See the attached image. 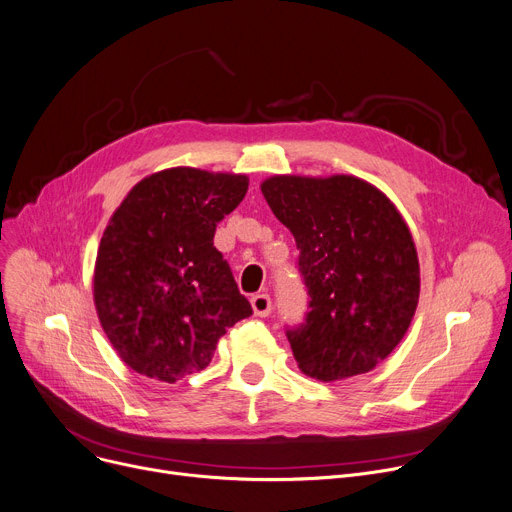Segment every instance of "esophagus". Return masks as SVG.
<instances>
[{"mask_svg": "<svg viewBox=\"0 0 512 512\" xmlns=\"http://www.w3.org/2000/svg\"><path fill=\"white\" fill-rule=\"evenodd\" d=\"M252 307H254V313L260 318H266L270 309H272V301H270V295L266 293H258L252 297Z\"/></svg>", "mask_w": 512, "mask_h": 512, "instance_id": "1", "label": "esophagus"}]
</instances>
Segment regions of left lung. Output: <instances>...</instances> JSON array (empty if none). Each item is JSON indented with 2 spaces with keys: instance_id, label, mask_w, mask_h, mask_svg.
I'll use <instances>...</instances> for the list:
<instances>
[{
  "instance_id": "1",
  "label": "left lung",
  "mask_w": 512,
  "mask_h": 512,
  "mask_svg": "<svg viewBox=\"0 0 512 512\" xmlns=\"http://www.w3.org/2000/svg\"><path fill=\"white\" fill-rule=\"evenodd\" d=\"M262 194L293 233L307 313L287 326L299 369L320 381L371 371L404 338L420 293L408 225L355 176H274Z\"/></svg>"
}]
</instances>
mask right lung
<instances>
[{"instance_id": "1", "label": "right lung", "mask_w": 512, "mask_h": 512, "mask_svg": "<svg viewBox=\"0 0 512 512\" xmlns=\"http://www.w3.org/2000/svg\"><path fill=\"white\" fill-rule=\"evenodd\" d=\"M248 192V178L172 168L141 180L100 242L94 301L100 324L137 373L176 383L203 371L217 340L252 316L215 229Z\"/></svg>"}]
</instances>
